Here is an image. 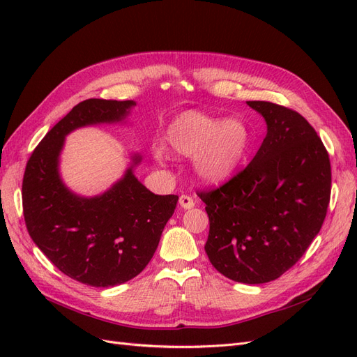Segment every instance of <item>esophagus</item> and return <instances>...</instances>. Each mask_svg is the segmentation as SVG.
<instances>
[{"instance_id": "esophagus-1", "label": "esophagus", "mask_w": 357, "mask_h": 357, "mask_svg": "<svg viewBox=\"0 0 357 357\" xmlns=\"http://www.w3.org/2000/svg\"><path fill=\"white\" fill-rule=\"evenodd\" d=\"M178 204H180V207L185 210H190L193 205H195V202H193V199L189 195H181L178 199Z\"/></svg>"}]
</instances>
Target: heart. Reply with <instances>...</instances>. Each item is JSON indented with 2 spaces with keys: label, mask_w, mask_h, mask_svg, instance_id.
<instances>
[{
  "label": "heart",
  "mask_w": 357,
  "mask_h": 357,
  "mask_svg": "<svg viewBox=\"0 0 357 357\" xmlns=\"http://www.w3.org/2000/svg\"><path fill=\"white\" fill-rule=\"evenodd\" d=\"M172 153L192 156L195 174L211 185L229 180L252 147V132L241 119H220L197 110L176 116L164 135ZM158 162L167 160L164 147H155Z\"/></svg>",
  "instance_id": "heart-1"
}]
</instances>
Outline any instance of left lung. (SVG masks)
<instances>
[{
    "instance_id": "8db88e82",
    "label": "left lung",
    "mask_w": 357,
    "mask_h": 357,
    "mask_svg": "<svg viewBox=\"0 0 357 357\" xmlns=\"http://www.w3.org/2000/svg\"><path fill=\"white\" fill-rule=\"evenodd\" d=\"M266 122L256 156L223 186L199 192L208 214L211 265L234 282H273L294 266L319 234L331 198V162L299 113L247 101Z\"/></svg>"
}]
</instances>
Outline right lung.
<instances>
[{"mask_svg":"<svg viewBox=\"0 0 357 357\" xmlns=\"http://www.w3.org/2000/svg\"><path fill=\"white\" fill-rule=\"evenodd\" d=\"M134 105L96 98L77 104L41 139L25 168L24 218L32 241L61 273L93 287L122 284L143 271L178 201L155 195L135 177L138 153L101 195H77L61 178L66 137L83 126L121 123Z\"/></svg>","mask_w":357,"mask_h":357,"instance_id":"obj_1","label":"right lung"}]
</instances>
